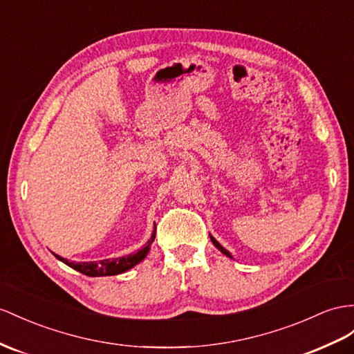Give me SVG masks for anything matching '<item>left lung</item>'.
Instances as JSON below:
<instances>
[{"mask_svg":"<svg viewBox=\"0 0 354 354\" xmlns=\"http://www.w3.org/2000/svg\"><path fill=\"white\" fill-rule=\"evenodd\" d=\"M209 236H211V234H209ZM211 241H212V243H214V245H215L216 248H218V250H220V251L223 252V254H225V256H227V257L233 259V257H232V254H230V252H229L227 250H225L224 247H221V245H220V242H218V241H215V238H214V236H211Z\"/></svg>","mask_w":354,"mask_h":354,"instance_id":"1","label":"left lung"}]
</instances>
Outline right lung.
<instances>
[{
  "instance_id": "obj_1",
  "label": "right lung",
  "mask_w": 354,
  "mask_h": 354,
  "mask_svg": "<svg viewBox=\"0 0 354 354\" xmlns=\"http://www.w3.org/2000/svg\"><path fill=\"white\" fill-rule=\"evenodd\" d=\"M156 239V232L152 233L151 239L148 241L147 245H145L142 250L138 252H133V254L124 256V257H116V259H106V260H100V261H82V263H73V261H68L64 257H59L55 254L58 260H61L62 263H66L67 266L76 269L80 274H84L86 277H109V275H118L122 274V272L129 270L134 268L138 263L147 257L149 252L151 243Z\"/></svg>"
}]
</instances>
